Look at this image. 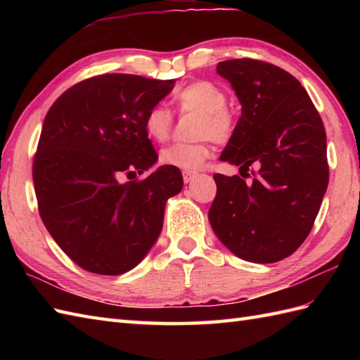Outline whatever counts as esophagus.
<instances>
[{
    "instance_id": "esophagus-1",
    "label": "esophagus",
    "mask_w": 360,
    "mask_h": 360,
    "mask_svg": "<svg viewBox=\"0 0 360 360\" xmlns=\"http://www.w3.org/2000/svg\"><path fill=\"white\" fill-rule=\"evenodd\" d=\"M196 176H198V173L192 172V170H184V172H182V178H184L186 184H188V182H192L196 178Z\"/></svg>"
}]
</instances>
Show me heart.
<instances>
[{"label": "heart", "mask_w": 360, "mask_h": 360, "mask_svg": "<svg viewBox=\"0 0 360 360\" xmlns=\"http://www.w3.org/2000/svg\"><path fill=\"white\" fill-rule=\"evenodd\" d=\"M176 102L182 111L200 114L196 124V137L201 141L193 143L176 142L162 148L159 153L160 162L181 170H196L210 156L209 139L215 142H227L233 133V117L226 108L227 97L223 89L212 82H193L176 94ZM173 114L165 105H155L147 112L143 128L153 141L162 142L172 131Z\"/></svg>", "instance_id": "1"}]
</instances>
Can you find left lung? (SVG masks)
Returning a JSON list of instances; mask_svg holds the SVG:
<instances>
[{"mask_svg":"<svg viewBox=\"0 0 360 360\" xmlns=\"http://www.w3.org/2000/svg\"><path fill=\"white\" fill-rule=\"evenodd\" d=\"M217 72L241 103L219 160L238 165L241 176H213L210 226L238 258L280 262L307 240L326 192L323 122L300 82L278 66L236 58ZM249 167L255 178L246 181Z\"/></svg>","mask_w":360,"mask_h":360,"instance_id":"obj_1","label":"left lung"}]
</instances>
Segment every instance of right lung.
Returning a JSON list of instances; mask_svg holds the SVG:
<instances>
[{
    "mask_svg": "<svg viewBox=\"0 0 360 360\" xmlns=\"http://www.w3.org/2000/svg\"><path fill=\"white\" fill-rule=\"evenodd\" d=\"M174 80L103 74L60 96L43 122L34 159L38 212L60 249L83 269L122 275L159 238L168 198L184 181L160 165L143 181L122 184L158 162L143 120Z\"/></svg>",
    "mask_w": 360,
    "mask_h": 360,
    "instance_id": "1",
    "label": "right lung"
}]
</instances>
